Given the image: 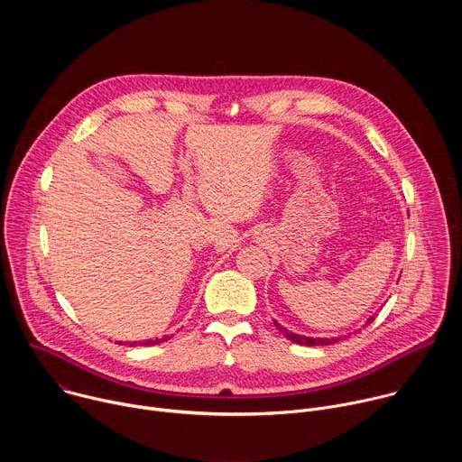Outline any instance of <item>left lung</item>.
Returning <instances> with one entry per match:
<instances>
[{
  "label": "left lung",
  "mask_w": 462,
  "mask_h": 462,
  "mask_svg": "<svg viewBox=\"0 0 462 462\" xmlns=\"http://www.w3.org/2000/svg\"><path fill=\"white\" fill-rule=\"evenodd\" d=\"M376 316V314H374ZM374 316H369L367 318V321H365V325H369L373 319H374ZM274 325L280 328V333L287 338V340H291V342H294V344H300V346H331V344H337V342H340L342 338H346V337H333V338H312V337H303V335H296V333H292V331H289V328H285L283 325H280L278 321H274Z\"/></svg>",
  "instance_id": "8db88e82"
}]
</instances>
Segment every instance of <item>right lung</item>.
<instances>
[{"label":"right lung","instance_id":"add662e5","mask_svg":"<svg viewBox=\"0 0 462 462\" xmlns=\"http://www.w3.org/2000/svg\"><path fill=\"white\" fill-rule=\"evenodd\" d=\"M166 340H170V337H164V338H155V340H144V342H131L129 346H153V344H162V342H166ZM120 346H122V342H120Z\"/></svg>","mask_w":462,"mask_h":462}]
</instances>
